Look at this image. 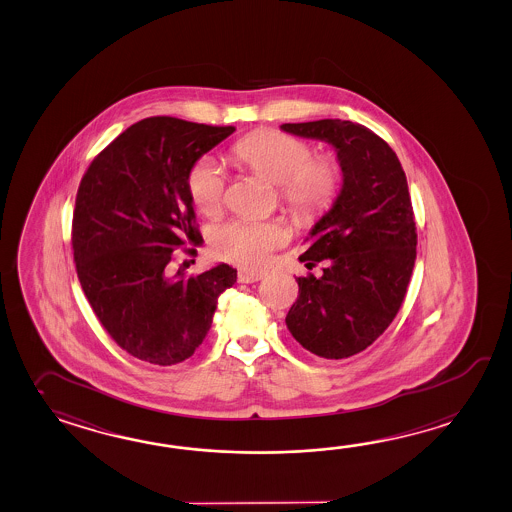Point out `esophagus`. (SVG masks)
<instances>
[{"label": "esophagus", "instance_id": "esophagus-1", "mask_svg": "<svg viewBox=\"0 0 512 512\" xmlns=\"http://www.w3.org/2000/svg\"><path fill=\"white\" fill-rule=\"evenodd\" d=\"M264 279V273L250 272V270H240L239 281L240 283H257Z\"/></svg>", "mask_w": 512, "mask_h": 512}]
</instances>
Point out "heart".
<instances>
[{
	"label": "heart",
	"instance_id": "1",
	"mask_svg": "<svg viewBox=\"0 0 512 512\" xmlns=\"http://www.w3.org/2000/svg\"><path fill=\"white\" fill-rule=\"evenodd\" d=\"M235 156L251 171L279 183L286 207L301 220L321 215L334 200L340 172L330 159H312L314 150L303 139L283 132H259L235 145ZM189 193L205 215H216L226 204V174L215 159H200L189 174ZM286 240L273 222L228 220L213 233L218 257L246 268H261Z\"/></svg>",
	"mask_w": 512,
	"mask_h": 512
}]
</instances>
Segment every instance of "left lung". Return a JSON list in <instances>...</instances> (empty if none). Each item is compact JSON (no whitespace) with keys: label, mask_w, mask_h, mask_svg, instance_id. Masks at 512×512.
<instances>
[{"label":"left lung","mask_w":512,"mask_h":512,"mask_svg":"<svg viewBox=\"0 0 512 512\" xmlns=\"http://www.w3.org/2000/svg\"><path fill=\"white\" fill-rule=\"evenodd\" d=\"M281 130L329 143L341 169L340 193L299 257L307 268L325 262L323 275L297 277L299 297L284 321L310 353L349 358L389 327L408 290L417 233L406 174L382 137L351 121L284 123Z\"/></svg>","instance_id":"1"}]
</instances>
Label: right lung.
Returning a JSON list of instances; mask_svg holds the SVG:
<instances>
[{"mask_svg": "<svg viewBox=\"0 0 512 512\" xmlns=\"http://www.w3.org/2000/svg\"><path fill=\"white\" fill-rule=\"evenodd\" d=\"M235 132L176 117H148L104 148L80 182L73 257L104 329L147 364H180L202 345L218 297L237 283L220 262L172 275V251L202 237L194 228L189 174Z\"/></svg>", "mask_w": 512, "mask_h": 512, "instance_id": "right-lung-1", "label": "right lung"}]
</instances>
